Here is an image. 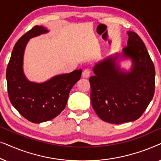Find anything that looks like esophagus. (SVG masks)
I'll list each match as a JSON object with an SVG mask.
<instances>
[{"label": "esophagus", "mask_w": 161, "mask_h": 161, "mask_svg": "<svg viewBox=\"0 0 161 161\" xmlns=\"http://www.w3.org/2000/svg\"><path fill=\"white\" fill-rule=\"evenodd\" d=\"M90 73H91L90 70L86 69L83 70V73H82V76L83 77V78H89V77Z\"/></svg>", "instance_id": "esophagus-1"}]
</instances>
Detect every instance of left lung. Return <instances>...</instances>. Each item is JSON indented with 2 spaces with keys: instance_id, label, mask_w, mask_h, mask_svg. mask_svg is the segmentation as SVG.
<instances>
[{
  "instance_id": "1",
  "label": "left lung",
  "mask_w": 161,
  "mask_h": 161,
  "mask_svg": "<svg viewBox=\"0 0 161 161\" xmlns=\"http://www.w3.org/2000/svg\"><path fill=\"white\" fill-rule=\"evenodd\" d=\"M127 34V47L96 64L89 78L92 107L101 119L111 124L138 119L155 93V67L146 46L135 32ZM125 60L131 61L128 70L120 67Z\"/></svg>"
}]
</instances>
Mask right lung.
I'll use <instances>...</instances> for the list:
<instances>
[{
  "instance_id": "right-lung-1",
  "label": "right lung",
  "mask_w": 161,
  "mask_h": 161,
  "mask_svg": "<svg viewBox=\"0 0 161 161\" xmlns=\"http://www.w3.org/2000/svg\"><path fill=\"white\" fill-rule=\"evenodd\" d=\"M47 28L36 25L15 44L6 69L10 102L23 117L34 123L47 122L56 117L67 105L69 92L80 79L82 69L57 75L42 83L30 81L23 71L26 45L33 37L48 33Z\"/></svg>"
}]
</instances>
